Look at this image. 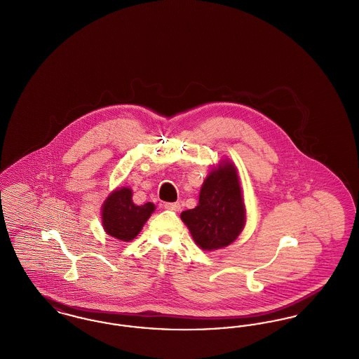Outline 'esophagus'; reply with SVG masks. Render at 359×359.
Segmentation results:
<instances>
[{"label": "esophagus", "instance_id": "1", "mask_svg": "<svg viewBox=\"0 0 359 359\" xmlns=\"http://www.w3.org/2000/svg\"><path fill=\"white\" fill-rule=\"evenodd\" d=\"M164 207H165L167 210H171V211H179V210H180V205H179V203H165Z\"/></svg>", "mask_w": 359, "mask_h": 359}]
</instances>
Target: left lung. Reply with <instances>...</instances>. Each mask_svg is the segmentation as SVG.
I'll return each mask as SVG.
<instances>
[{
  "label": "left lung",
  "mask_w": 359,
  "mask_h": 359,
  "mask_svg": "<svg viewBox=\"0 0 359 359\" xmlns=\"http://www.w3.org/2000/svg\"><path fill=\"white\" fill-rule=\"evenodd\" d=\"M195 243L203 250H217L234 242L246 222L237 168L222 160L205 177L199 203L180 214Z\"/></svg>",
  "instance_id": "left-lung-1"
}]
</instances>
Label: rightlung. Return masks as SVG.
Instances as JSON below:
<instances>
[{"instance_id": "add662e5", "label": "right lung", "mask_w": 359, "mask_h": 359, "mask_svg": "<svg viewBox=\"0 0 359 359\" xmlns=\"http://www.w3.org/2000/svg\"><path fill=\"white\" fill-rule=\"evenodd\" d=\"M133 192L128 187L113 191L102 205V224L104 231L123 242L136 238L142 226L154 211V205L148 202L137 205L132 201Z\"/></svg>"}]
</instances>
